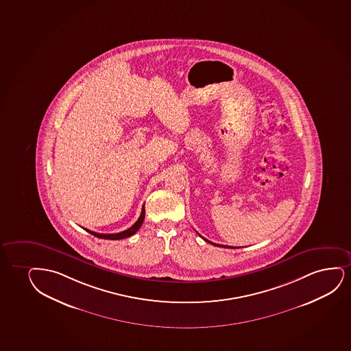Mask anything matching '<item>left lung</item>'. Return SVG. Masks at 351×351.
<instances>
[{
	"mask_svg": "<svg viewBox=\"0 0 351 351\" xmlns=\"http://www.w3.org/2000/svg\"><path fill=\"white\" fill-rule=\"evenodd\" d=\"M200 237H202V236H200ZM202 239H204V237H202ZM204 241L209 242V243L213 244V245H216V247H222V248H235V247H228V245H223V244L213 243V242H211V241L209 240H206V239H204Z\"/></svg>",
	"mask_w": 351,
	"mask_h": 351,
	"instance_id": "obj_1",
	"label": "left lung"
}]
</instances>
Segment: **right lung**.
Listing matches in <instances>:
<instances>
[{
  "mask_svg": "<svg viewBox=\"0 0 351 351\" xmlns=\"http://www.w3.org/2000/svg\"><path fill=\"white\" fill-rule=\"evenodd\" d=\"M143 219H145V205L142 206L141 215H140L138 221L134 223V226H130L127 230L121 231V232H117V234H98V232L88 230V229H85V230L90 232L91 235L99 237V239H106V240H122V239H127L129 236L134 235V234L140 229V226H141L142 223H143Z\"/></svg>",
  "mask_w": 351,
  "mask_h": 351,
  "instance_id": "obj_1",
  "label": "right lung"
}]
</instances>
